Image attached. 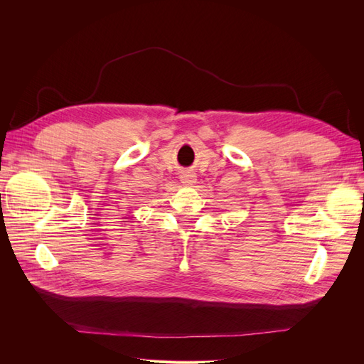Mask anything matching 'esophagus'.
I'll return each mask as SVG.
<instances>
[{
    "mask_svg": "<svg viewBox=\"0 0 364 364\" xmlns=\"http://www.w3.org/2000/svg\"><path fill=\"white\" fill-rule=\"evenodd\" d=\"M181 182L183 185H194L196 183V176L188 173V171H183V173H181Z\"/></svg>",
    "mask_w": 364,
    "mask_h": 364,
    "instance_id": "esophagus-1",
    "label": "esophagus"
}]
</instances>
